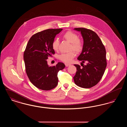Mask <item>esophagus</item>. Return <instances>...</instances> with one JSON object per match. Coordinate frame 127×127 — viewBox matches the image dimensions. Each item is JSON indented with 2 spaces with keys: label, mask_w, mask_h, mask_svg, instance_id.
Segmentation results:
<instances>
[{
  "label": "esophagus",
  "mask_w": 127,
  "mask_h": 127,
  "mask_svg": "<svg viewBox=\"0 0 127 127\" xmlns=\"http://www.w3.org/2000/svg\"><path fill=\"white\" fill-rule=\"evenodd\" d=\"M65 66H68L71 65L70 64H68V63H65Z\"/></svg>",
  "instance_id": "1"
}]
</instances>
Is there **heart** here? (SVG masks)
<instances>
[{"label": "heart", "mask_w": 127, "mask_h": 127, "mask_svg": "<svg viewBox=\"0 0 127 127\" xmlns=\"http://www.w3.org/2000/svg\"><path fill=\"white\" fill-rule=\"evenodd\" d=\"M63 37L67 41L71 43L70 47V50H74L77 53L80 52L84 47L83 41L79 38L78 35L75 32L71 31H68L64 35ZM59 47V40L56 38L52 43V48L55 51H57ZM76 56V53L73 50H71L67 53H62L59 55V58L61 61L69 63Z\"/></svg>", "instance_id": "b5f03b06"}]
</instances>
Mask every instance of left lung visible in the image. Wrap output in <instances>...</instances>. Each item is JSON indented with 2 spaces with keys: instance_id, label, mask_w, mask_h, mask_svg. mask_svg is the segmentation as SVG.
I'll use <instances>...</instances> for the list:
<instances>
[{
  "instance_id": "1",
  "label": "left lung",
  "mask_w": 127,
  "mask_h": 127,
  "mask_svg": "<svg viewBox=\"0 0 127 127\" xmlns=\"http://www.w3.org/2000/svg\"><path fill=\"white\" fill-rule=\"evenodd\" d=\"M80 31L84 40V47L78 60L87 63L82 67L75 64L77 67L73 77L74 82L83 88H91L97 85L102 78L107 66L106 51L102 42L97 34L84 28H75Z\"/></svg>"
}]
</instances>
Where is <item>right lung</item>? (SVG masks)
<instances>
[{"mask_svg": "<svg viewBox=\"0 0 127 127\" xmlns=\"http://www.w3.org/2000/svg\"><path fill=\"white\" fill-rule=\"evenodd\" d=\"M62 29H48L37 32L30 37L24 53L26 72L30 82L36 88L49 91L58 84V73L65 65L59 62L48 66L47 59L54 54L52 43Z\"/></svg>", "mask_w": 127, "mask_h": 127, "instance_id": "1", "label": "right lung"}]
</instances>
